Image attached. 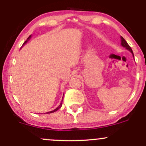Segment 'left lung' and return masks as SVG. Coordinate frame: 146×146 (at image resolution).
<instances>
[{"label": "left lung", "mask_w": 146, "mask_h": 146, "mask_svg": "<svg viewBox=\"0 0 146 146\" xmlns=\"http://www.w3.org/2000/svg\"><path fill=\"white\" fill-rule=\"evenodd\" d=\"M121 46H123V47H125V48H126V49L129 50V51H130V52H131V53H132V56H133V57H134L133 52H132V50L131 47H130V46H129L128 43H127V42L125 40H124V38H123V37H122V36H121Z\"/></svg>", "instance_id": "obj_1"}]
</instances>
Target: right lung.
<instances>
[{"label":"right lung","instance_id":"1","mask_svg":"<svg viewBox=\"0 0 146 146\" xmlns=\"http://www.w3.org/2000/svg\"><path fill=\"white\" fill-rule=\"evenodd\" d=\"M31 38V36H30L29 37V38H27V40H29V38ZM27 42V41H25V43H26ZM62 101H63V100H62V102H61V103H60V104L59 105V106H58V108H56V109H54V110H52V111H50V112H48V113H54V112H56V111H57V110H58V109H60V108H61V106H62Z\"/></svg>","mask_w":146,"mask_h":146}]
</instances>
